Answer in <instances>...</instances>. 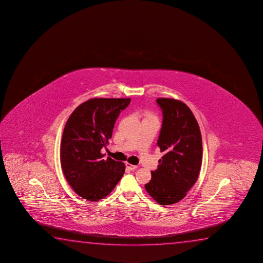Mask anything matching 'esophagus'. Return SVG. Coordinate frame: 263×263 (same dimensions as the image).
I'll use <instances>...</instances> for the list:
<instances>
[{
    "instance_id": "esophagus-1",
    "label": "esophagus",
    "mask_w": 263,
    "mask_h": 263,
    "mask_svg": "<svg viewBox=\"0 0 263 263\" xmlns=\"http://www.w3.org/2000/svg\"><path fill=\"white\" fill-rule=\"evenodd\" d=\"M126 166L130 171H134L137 168V165H133V164H129V163H126Z\"/></svg>"
}]
</instances>
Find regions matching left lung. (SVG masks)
Segmentation results:
<instances>
[{
    "label": "left lung",
    "instance_id": "8db88e82",
    "mask_svg": "<svg viewBox=\"0 0 263 263\" xmlns=\"http://www.w3.org/2000/svg\"><path fill=\"white\" fill-rule=\"evenodd\" d=\"M163 112L157 145L164 153L145 190L161 205L179 202L198 178L202 159L201 131L196 118L184 103L156 99Z\"/></svg>",
    "mask_w": 263,
    "mask_h": 263
}]
</instances>
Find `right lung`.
Returning a JSON list of instances; mask_svg holds the SVG:
<instances>
[{"instance_id":"obj_1","label":"right lung","mask_w":263,"mask_h":263,"mask_svg":"<svg viewBox=\"0 0 263 263\" xmlns=\"http://www.w3.org/2000/svg\"><path fill=\"white\" fill-rule=\"evenodd\" d=\"M130 99H91L80 104L65 125L61 164L66 179L80 197L97 202L110 194L126 166L101 149L112 137L115 122Z\"/></svg>"}]
</instances>
